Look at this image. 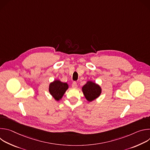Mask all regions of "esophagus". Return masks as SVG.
Here are the masks:
<instances>
[{
  "label": "esophagus",
  "mask_w": 150,
  "mask_h": 150,
  "mask_svg": "<svg viewBox=\"0 0 150 150\" xmlns=\"http://www.w3.org/2000/svg\"><path fill=\"white\" fill-rule=\"evenodd\" d=\"M72 88H77V87H78L77 83H76V82H74L72 83Z\"/></svg>",
  "instance_id": "obj_1"
}]
</instances>
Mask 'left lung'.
Wrapping results in <instances>:
<instances>
[{
  "label": "left lung",
  "mask_w": 150,
  "mask_h": 150,
  "mask_svg": "<svg viewBox=\"0 0 150 150\" xmlns=\"http://www.w3.org/2000/svg\"><path fill=\"white\" fill-rule=\"evenodd\" d=\"M83 94L88 101H92L100 96L101 88L99 85L92 81H88L82 88Z\"/></svg>",
  "instance_id": "8db88e82"
}]
</instances>
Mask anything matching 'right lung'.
Masks as SVG:
<instances>
[{"instance_id": "obj_1", "label": "right lung", "mask_w": 150, "mask_h": 150, "mask_svg": "<svg viewBox=\"0 0 150 150\" xmlns=\"http://www.w3.org/2000/svg\"><path fill=\"white\" fill-rule=\"evenodd\" d=\"M68 87L67 83L55 80L49 85V92L56 101H59L62 98Z\"/></svg>"}]
</instances>
